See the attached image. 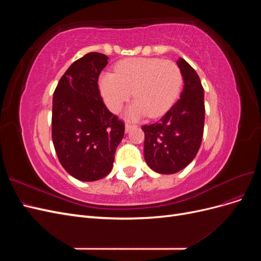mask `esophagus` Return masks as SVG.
Segmentation results:
<instances>
[{
  "label": "esophagus",
  "instance_id": "obj_1",
  "mask_svg": "<svg viewBox=\"0 0 261 261\" xmlns=\"http://www.w3.org/2000/svg\"><path fill=\"white\" fill-rule=\"evenodd\" d=\"M133 127H134L133 124H130V123H128V122L125 123V132H126V133H128Z\"/></svg>",
  "mask_w": 261,
  "mask_h": 261
}]
</instances>
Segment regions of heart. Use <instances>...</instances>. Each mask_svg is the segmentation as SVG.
Returning a JSON list of instances; mask_svg holds the SVG:
<instances>
[{
    "instance_id": "heart-1",
    "label": "heart",
    "mask_w": 261,
    "mask_h": 261,
    "mask_svg": "<svg viewBox=\"0 0 261 261\" xmlns=\"http://www.w3.org/2000/svg\"><path fill=\"white\" fill-rule=\"evenodd\" d=\"M183 85L176 63L155 58H134L118 62L115 74L103 73L99 86L108 108L118 112L132 96L136 100L127 109L129 118L148 114L156 117L174 103Z\"/></svg>"
}]
</instances>
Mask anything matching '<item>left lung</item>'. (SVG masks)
<instances>
[{"mask_svg":"<svg viewBox=\"0 0 261 261\" xmlns=\"http://www.w3.org/2000/svg\"><path fill=\"white\" fill-rule=\"evenodd\" d=\"M177 65L184 80L179 99L159 121L141 126L145 160L150 169L161 174L186 168L198 152L203 135V87L184 59H179Z\"/></svg>","mask_w":261,"mask_h":261,"instance_id":"1","label":"left lung"}]
</instances>
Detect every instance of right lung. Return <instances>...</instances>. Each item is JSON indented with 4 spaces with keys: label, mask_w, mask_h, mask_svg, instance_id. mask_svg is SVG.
<instances>
[{
    "label": "right lung",
    "mask_w": 261,
    "mask_h": 261,
    "mask_svg": "<svg viewBox=\"0 0 261 261\" xmlns=\"http://www.w3.org/2000/svg\"><path fill=\"white\" fill-rule=\"evenodd\" d=\"M108 57L90 52L75 61L53 93L52 140L62 167L73 177L92 181L112 170L125 125L100 96L98 80Z\"/></svg>",
    "instance_id": "obj_1"
}]
</instances>
